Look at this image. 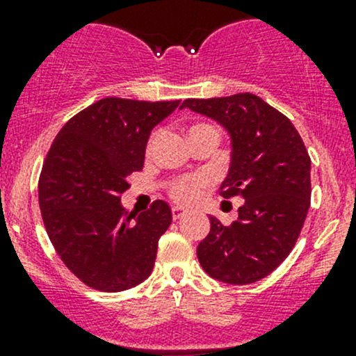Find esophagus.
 Listing matches in <instances>:
<instances>
[{
    "label": "esophagus",
    "mask_w": 356,
    "mask_h": 356,
    "mask_svg": "<svg viewBox=\"0 0 356 356\" xmlns=\"http://www.w3.org/2000/svg\"><path fill=\"white\" fill-rule=\"evenodd\" d=\"M186 215V210L181 207H174L172 208V217H174V220H179V218H182Z\"/></svg>",
    "instance_id": "obj_1"
}]
</instances>
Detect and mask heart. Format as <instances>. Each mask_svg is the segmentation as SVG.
Instances as JSON below:
<instances>
[{
	"mask_svg": "<svg viewBox=\"0 0 356 356\" xmlns=\"http://www.w3.org/2000/svg\"><path fill=\"white\" fill-rule=\"evenodd\" d=\"M153 145V139L149 143V148ZM210 184V179L204 174H195V175H184V177L177 179L175 182H172L170 186V196L177 203L182 204H191L195 201H198L203 195V191L207 189V186Z\"/></svg>",
	"mask_w": 356,
	"mask_h": 356,
	"instance_id": "b5f03b06",
	"label": "heart"
}]
</instances>
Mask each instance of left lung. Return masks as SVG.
Wrapping results in <instances>:
<instances>
[{
  "label": "left lung",
  "mask_w": 356,
  "mask_h": 356,
  "mask_svg": "<svg viewBox=\"0 0 356 356\" xmlns=\"http://www.w3.org/2000/svg\"><path fill=\"white\" fill-rule=\"evenodd\" d=\"M182 108L220 122L232 139L220 196L245 200L231 225L210 217L198 245L203 270L227 284H251L274 272L296 245L310 208V156L296 127L251 92L186 99Z\"/></svg>",
  "instance_id": "left-lung-1"
}]
</instances>
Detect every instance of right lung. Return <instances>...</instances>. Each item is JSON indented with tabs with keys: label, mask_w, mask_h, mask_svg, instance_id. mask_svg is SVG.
<instances>
[{
	"label": "right lung",
	"mask_w": 356,
	"mask_h": 356,
	"mask_svg": "<svg viewBox=\"0 0 356 356\" xmlns=\"http://www.w3.org/2000/svg\"><path fill=\"white\" fill-rule=\"evenodd\" d=\"M181 102L103 98L56 134L39 175V208L53 248L86 286L118 293L141 284L172 224L163 200L139 215L122 208L127 175L145 165L152 129Z\"/></svg>",
	"instance_id": "right-lung-1"
}]
</instances>
